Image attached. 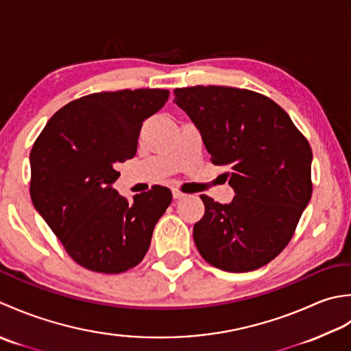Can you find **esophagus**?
Instances as JSON below:
<instances>
[{
  "label": "esophagus",
  "mask_w": 351,
  "mask_h": 351,
  "mask_svg": "<svg viewBox=\"0 0 351 351\" xmlns=\"http://www.w3.org/2000/svg\"><path fill=\"white\" fill-rule=\"evenodd\" d=\"M173 197H174V199H182L186 197V194H183V192L178 189H173Z\"/></svg>",
  "instance_id": "1"
}]
</instances>
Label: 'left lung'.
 <instances>
[{
    "mask_svg": "<svg viewBox=\"0 0 351 351\" xmlns=\"http://www.w3.org/2000/svg\"><path fill=\"white\" fill-rule=\"evenodd\" d=\"M176 104L194 121L213 165L227 167L230 204L199 195L194 226L203 259L228 273L267 265L294 236L312 197V149L288 113L254 90L230 86L174 89Z\"/></svg>",
    "mask_w": 351,
    "mask_h": 351,
    "instance_id": "8db88e82",
    "label": "left lung"
}]
</instances>
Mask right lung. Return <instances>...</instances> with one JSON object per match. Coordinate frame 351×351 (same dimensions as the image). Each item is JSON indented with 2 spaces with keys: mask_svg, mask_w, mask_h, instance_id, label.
Instances as JSON below:
<instances>
[{
  "mask_svg": "<svg viewBox=\"0 0 351 351\" xmlns=\"http://www.w3.org/2000/svg\"><path fill=\"white\" fill-rule=\"evenodd\" d=\"M167 89L97 92L49 118L30 153V197L71 259L119 274L138 265L154 226L173 202L154 186L127 202L113 189L117 165L138 149L142 123L167 103Z\"/></svg>",
  "mask_w": 351,
  "mask_h": 351,
  "instance_id": "1",
  "label": "right lung"
}]
</instances>
